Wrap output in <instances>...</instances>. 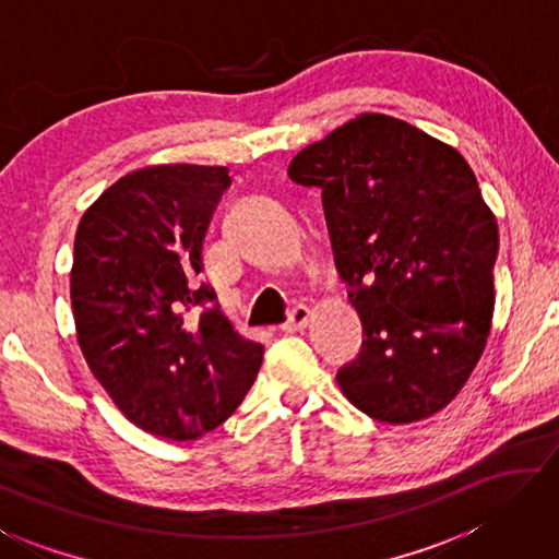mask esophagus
Wrapping results in <instances>:
<instances>
[{"instance_id": "esophagus-1", "label": "esophagus", "mask_w": 559, "mask_h": 559, "mask_svg": "<svg viewBox=\"0 0 559 559\" xmlns=\"http://www.w3.org/2000/svg\"><path fill=\"white\" fill-rule=\"evenodd\" d=\"M310 318H312V310H310L308 306H296V308L290 310L288 320L281 324V330H283V332H298V330H306V328H308V322H310Z\"/></svg>"}]
</instances>
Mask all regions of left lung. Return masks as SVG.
<instances>
[{
	"label": "left lung",
	"instance_id": "obj_1",
	"mask_svg": "<svg viewBox=\"0 0 559 559\" xmlns=\"http://www.w3.org/2000/svg\"><path fill=\"white\" fill-rule=\"evenodd\" d=\"M322 190L334 261L364 344L337 371L354 408L389 425L430 418L481 359L499 225L472 166L408 121L364 111L290 160Z\"/></svg>",
	"mask_w": 559,
	"mask_h": 559
}]
</instances>
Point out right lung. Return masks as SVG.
Segmentation results:
<instances>
[{"instance_id":"right-lung-1","label":"right lung","mask_w":559,"mask_h":559,"mask_svg":"<svg viewBox=\"0 0 559 559\" xmlns=\"http://www.w3.org/2000/svg\"><path fill=\"white\" fill-rule=\"evenodd\" d=\"M231 182L225 166L158 164L121 176L75 231L70 302L93 377L160 440H198L245 401L263 344L207 306L202 241ZM199 312L190 316L189 310Z\"/></svg>"}]
</instances>
